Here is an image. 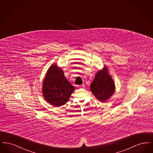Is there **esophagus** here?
Wrapping results in <instances>:
<instances>
[{
    "label": "esophagus",
    "mask_w": 153,
    "mask_h": 153,
    "mask_svg": "<svg viewBox=\"0 0 153 153\" xmlns=\"http://www.w3.org/2000/svg\"><path fill=\"white\" fill-rule=\"evenodd\" d=\"M78 87L79 88H84L85 87V85L82 84L81 85H79Z\"/></svg>",
    "instance_id": "esophagus-1"
}]
</instances>
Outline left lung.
Wrapping results in <instances>:
<instances>
[{
  "mask_svg": "<svg viewBox=\"0 0 153 153\" xmlns=\"http://www.w3.org/2000/svg\"><path fill=\"white\" fill-rule=\"evenodd\" d=\"M115 83L108 73L106 66L96 74L95 79L90 85V89L100 102H105L115 92Z\"/></svg>",
  "mask_w": 153,
  "mask_h": 153,
  "instance_id": "obj_1",
  "label": "left lung"
}]
</instances>
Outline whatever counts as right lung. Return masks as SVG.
I'll return each instance as SVG.
<instances>
[{
  "label": "right lung",
  "mask_w": 153,
  "mask_h": 153,
  "mask_svg": "<svg viewBox=\"0 0 153 153\" xmlns=\"http://www.w3.org/2000/svg\"><path fill=\"white\" fill-rule=\"evenodd\" d=\"M75 88L66 79L62 69L55 64L49 68L42 86L45 99L55 107L66 103Z\"/></svg>",
  "instance_id": "1"
}]
</instances>
